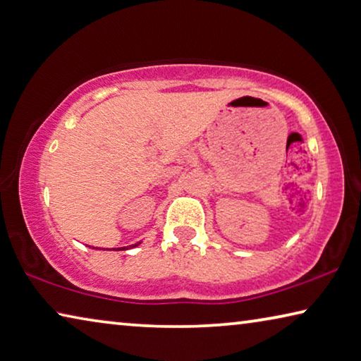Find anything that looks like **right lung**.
I'll return each mask as SVG.
<instances>
[{"label": "right lung", "mask_w": 361, "mask_h": 361, "mask_svg": "<svg viewBox=\"0 0 361 361\" xmlns=\"http://www.w3.org/2000/svg\"><path fill=\"white\" fill-rule=\"evenodd\" d=\"M138 244H140V243H136V244H133V247H136V245H138ZM130 247H131V245H130ZM111 250H112V249H111ZM117 250H125V247H123V249H117Z\"/></svg>", "instance_id": "add662e5"}]
</instances>
